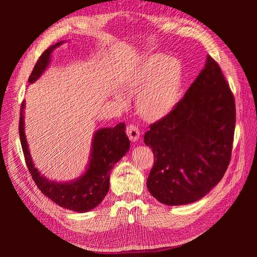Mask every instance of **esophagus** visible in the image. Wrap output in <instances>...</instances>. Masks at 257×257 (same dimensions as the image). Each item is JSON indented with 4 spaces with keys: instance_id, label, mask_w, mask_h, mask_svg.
I'll return each mask as SVG.
<instances>
[{
    "instance_id": "esophagus-1",
    "label": "esophagus",
    "mask_w": 257,
    "mask_h": 257,
    "mask_svg": "<svg viewBox=\"0 0 257 257\" xmlns=\"http://www.w3.org/2000/svg\"><path fill=\"white\" fill-rule=\"evenodd\" d=\"M126 134L130 138L131 142H137L139 139V136H141V133H139V130L137 126L133 125V124H130L126 127Z\"/></svg>"
}]
</instances>
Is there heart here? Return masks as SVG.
Returning a JSON list of instances; mask_svg holds the SVG:
<instances>
[{"label": "heart", "instance_id": "1", "mask_svg": "<svg viewBox=\"0 0 257 257\" xmlns=\"http://www.w3.org/2000/svg\"><path fill=\"white\" fill-rule=\"evenodd\" d=\"M121 87L131 94L137 93L136 108L143 119L160 121L175 109L181 98L182 64L164 54H151L122 77Z\"/></svg>", "mask_w": 257, "mask_h": 257}]
</instances>
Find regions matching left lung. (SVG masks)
<instances>
[{
  "mask_svg": "<svg viewBox=\"0 0 257 257\" xmlns=\"http://www.w3.org/2000/svg\"><path fill=\"white\" fill-rule=\"evenodd\" d=\"M235 123L234 94L220 65L208 56L175 109L145 134L154 154L147 180L151 195L167 206L204 197L229 165Z\"/></svg>",
  "mask_w": 257,
  "mask_h": 257,
  "instance_id": "1",
  "label": "left lung"
}]
</instances>
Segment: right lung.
<instances>
[{
	"label": "right lung",
	"instance_id": "add662e5",
	"mask_svg": "<svg viewBox=\"0 0 257 257\" xmlns=\"http://www.w3.org/2000/svg\"><path fill=\"white\" fill-rule=\"evenodd\" d=\"M63 43L54 44L46 49L37 60L29 82L33 83L40 78L50 62V54ZM25 100L21 104L19 119V136L23 154L29 172L44 195L50 198L59 206L77 212H87L102 203L109 190V176L113 165L130 149V141L125 134V123H119L112 128L106 127L96 131L92 141L91 159L85 173L71 182L49 181L41 176L34 167L29 151L25 134Z\"/></svg>",
	"mask_w": 257,
	"mask_h": 257
}]
</instances>
